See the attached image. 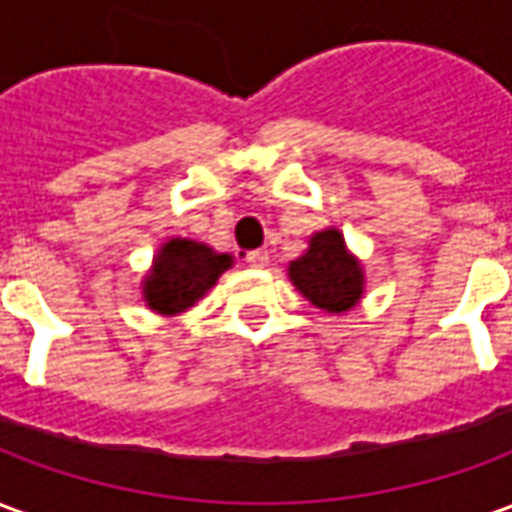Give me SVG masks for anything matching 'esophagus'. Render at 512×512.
<instances>
[{
    "instance_id": "34e87169",
    "label": "esophagus",
    "mask_w": 512,
    "mask_h": 512,
    "mask_svg": "<svg viewBox=\"0 0 512 512\" xmlns=\"http://www.w3.org/2000/svg\"><path fill=\"white\" fill-rule=\"evenodd\" d=\"M244 260L252 268H263L268 263V252H266V249H255V252H246Z\"/></svg>"
}]
</instances>
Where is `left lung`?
<instances>
[{
    "label": "left lung",
    "mask_w": 512,
    "mask_h": 512,
    "mask_svg": "<svg viewBox=\"0 0 512 512\" xmlns=\"http://www.w3.org/2000/svg\"><path fill=\"white\" fill-rule=\"evenodd\" d=\"M290 282L318 310L348 312L365 293V271L337 227H326L310 238V246L288 266Z\"/></svg>",
    "instance_id": "8db88e82"
}]
</instances>
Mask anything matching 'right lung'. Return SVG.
Instances as JSON below:
<instances>
[{
    "label": "right lung",
    "instance_id": "right-lung-1",
    "mask_svg": "<svg viewBox=\"0 0 512 512\" xmlns=\"http://www.w3.org/2000/svg\"><path fill=\"white\" fill-rule=\"evenodd\" d=\"M230 266L233 255H219L189 238H169L142 279V299L158 315H178L194 307Z\"/></svg>",
    "mask_w": 512,
    "mask_h": 512
}]
</instances>
